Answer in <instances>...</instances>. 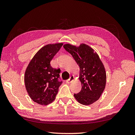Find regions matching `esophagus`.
I'll return each mask as SVG.
<instances>
[{
	"mask_svg": "<svg viewBox=\"0 0 135 135\" xmlns=\"http://www.w3.org/2000/svg\"><path fill=\"white\" fill-rule=\"evenodd\" d=\"M74 80V76H73V75H71L70 77V78H69V79H68L67 80H66V83H70L71 81H73V80Z\"/></svg>",
	"mask_w": 135,
	"mask_h": 135,
	"instance_id": "34e87169",
	"label": "esophagus"
}]
</instances>
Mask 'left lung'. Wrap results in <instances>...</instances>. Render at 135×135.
Returning a JSON list of instances; mask_svg holds the SVG:
<instances>
[{
  "label": "left lung",
  "mask_w": 135,
  "mask_h": 135,
  "mask_svg": "<svg viewBox=\"0 0 135 135\" xmlns=\"http://www.w3.org/2000/svg\"><path fill=\"white\" fill-rule=\"evenodd\" d=\"M63 47L80 68L81 89L74 95L75 99L81 104L91 105L99 100L105 88L107 75L104 65L97 53L87 44L76 47L65 44Z\"/></svg>",
  "instance_id": "8db88e82"
}]
</instances>
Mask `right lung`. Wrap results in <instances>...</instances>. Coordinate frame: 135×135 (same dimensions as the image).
Returning a JSON list of instances; mask_svg holds the SVG:
<instances>
[{
  "label": "right lung",
  "instance_id": "right-lung-1",
  "mask_svg": "<svg viewBox=\"0 0 135 135\" xmlns=\"http://www.w3.org/2000/svg\"><path fill=\"white\" fill-rule=\"evenodd\" d=\"M62 43L50 44L43 47L31 59L24 76L25 87L30 97L40 105L52 103L62 81L59 80L60 69L51 66L50 62Z\"/></svg>",
  "mask_w": 135,
  "mask_h": 135
}]
</instances>
